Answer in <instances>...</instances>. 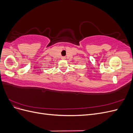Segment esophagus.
Instances as JSON below:
<instances>
[{
    "mask_svg": "<svg viewBox=\"0 0 133 133\" xmlns=\"http://www.w3.org/2000/svg\"><path fill=\"white\" fill-rule=\"evenodd\" d=\"M62 59H65V57H62Z\"/></svg>",
    "mask_w": 133,
    "mask_h": 133,
    "instance_id": "1",
    "label": "esophagus"
}]
</instances>
